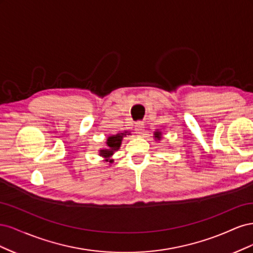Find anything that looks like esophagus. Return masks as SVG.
<instances>
[{"label":"esophagus","instance_id":"esophagus-1","mask_svg":"<svg viewBox=\"0 0 253 253\" xmlns=\"http://www.w3.org/2000/svg\"><path fill=\"white\" fill-rule=\"evenodd\" d=\"M144 131V125L142 124V122H137V124L135 125V133L137 135H141Z\"/></svg>","mask_w":253,"mask_h":253}]
</instances>
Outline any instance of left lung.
<instances>
[{
    "label": "left lung",
    "mask_w": 253,
    "mask_h": 253,
    "mask_svg": "<svg viewBox=\"0 0 253 253\" xmlns=\"http://www.w3.org/2000/svg\"><path fill=\"white\" fill-rule=\"evenodd\" d=\"M154 139L156 140V141H160L162 140V138H163V132H160V131H155L154 132Z\"/></svg>",
    "instance_id": "obj_1"
}]
</instances>
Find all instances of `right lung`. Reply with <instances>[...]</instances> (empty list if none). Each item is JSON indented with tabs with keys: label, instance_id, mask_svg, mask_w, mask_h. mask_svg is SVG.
<instances>
[{
	"label": "right lung",
	"instance_id": "1",
	"mask_svg": "<svg viewBox=\"0 0 253 253\" xmlns=\"http://www.w3.org/2000/svg\"><path fill=\"white\" fill-rule=\"evenodd\" d=\"M126 135H131V133H117L116 135L109 136L108 138H106V148L99 150V156H102L104 158V163H114V159H112V156L115 154V152H117L120 149L122 139H124V137H126Z\"/></svg>",
	"mask_w": 253,
	"mask_h": 253
}]
</instances>
